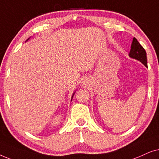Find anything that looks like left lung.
Wrapping results in <instances>:
<instances>
[{
	"mask_svg": "<svg viewBox=\"0 0 159 159\" xmlns=\"http://www.w3.org/2000/svg\"><path fill=\"white\" fill-rule=\"evenodd\" d=\"M129 57L140 61L145 66L148 67L147 56H146L145 48L140 45V43H139L138 41L135 38L133 39L132 45H131Z\"/></svg>",
	"mask_w": 159,
	"mask_h": 159,
	"instance_id": "obj_1",
	"label": "left lung"
}]
</instances>
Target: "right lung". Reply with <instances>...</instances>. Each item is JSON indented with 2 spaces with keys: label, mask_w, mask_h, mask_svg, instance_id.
<instances>
[{
  "label": "right lung",
  "mask_w": 159,
  "mask_h": 159,
  "mask_svg": "<svg viewBox=\"0 0 159 159\" xmlns=\"http://www.w3.org/2000/svg\"><path fill=\"white\" fill-rule=\"evenodd\" d=\"M72 98H73V97H72Z\"/></svg>",
  "instance_id": "1"
}]
</instances>
